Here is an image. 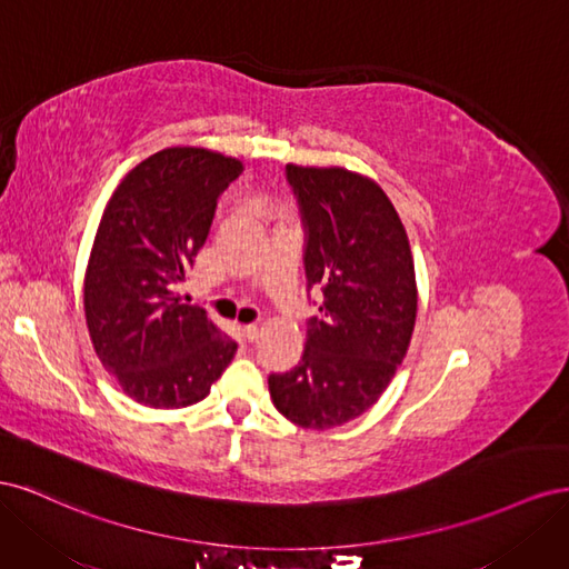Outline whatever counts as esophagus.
<instances>
[{
	"instance_id": "esophagus-1",
	"label": "esophagus",
	"mask_w": 569,
	"mask_h": 569,
	"mask_svg": "<svg viewBox=\"0 0 569 569\" xmlns=\"http://www.w3.org/2000/svg\"><path fill=\"white\" fill-rule=\"evenodd\" d=\"M242 335L247 341H256L258 339V327L256 325H244L242 327Z\"/></svg>"
}]
</instances>
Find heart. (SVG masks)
Instances as JSON below:
<instances>
[{"instance_id":"b5f03b06","label":"heart","mask_w":569,"mask_h":569,"mask_svg":"<svg viewBox=\"0 0 569 569\" xmlns=\"http://www.w3.org/2000/svg\"><path fill=\"white\" fill-rule=\"evenodd\" d=\"M256 206H258V209H263V203H261V201H258V203H256Z\"/></svg>"}]
</instances>
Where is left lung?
Returning a JSON list of instances; mask_svg holds the SVG:
<instances>
[{"label": "left lung", "instance_id": "left-lung-1", "mask_svg": "<svg viewBox=\"0 0 569 569\" xmlns=\"http://www.w3.org/2000/svg\"><path fill=\"white\" fill-rule=\"evenodd\" d=\"M306 230L308 289L322 291L306 349L270 375L287 420L330 429L363 416L393 380L416 327L418 284L403 222L385 189L347 168L287 166Z\"/></svg>", "mask_w": 569, "mask_h": 569}]
</instances>
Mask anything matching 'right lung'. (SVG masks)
I'll use <instances>...</instances> for the list:
<instances>
[{
    "label": "right lung",
    "instance_id": "obj_1",
    "mask_svg": "<svg viewBox=\"0 0 569 569\" xmlns=\"http://www.w3.org/2000/svg\"><path fill=\"white\" fill-rule=\"evenodd\" d=\"M242 161L168 147L120 180L84 270V320L94 353L132 401L187 408L211 391L237 343L184 303L178 287L209 237L218 197Z\"/></svg>",
    "mask_w": 569,
    "mask_h": 569
}]
</instances>
